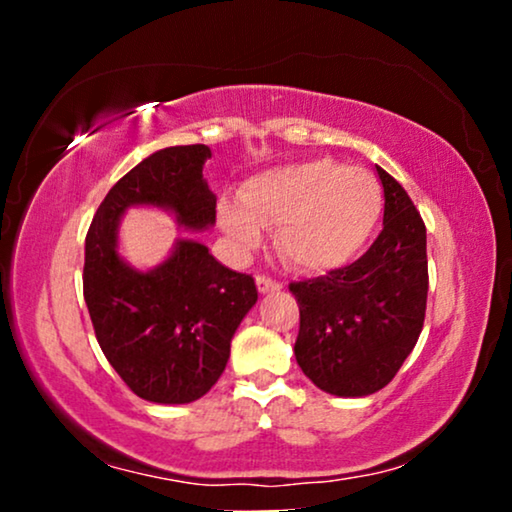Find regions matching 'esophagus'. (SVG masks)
I'll return each instance as SVG.
<instances>
[{"mask_svg":"<svg viewBox=\"0 0 512 512\" xmlns=\"http://www.w3.org/2000/svg\"><path fill=\"white\" fill-rule=\"evenodd\" d=\"M256 286L261 293H270V291H279L282 289V284L277 282V279H272L268 275H256Z\"/></svg>","mask_w":512,"mask_h":512,"instance_id":"esophagus-1","label":"esophagus"}]
</instances>
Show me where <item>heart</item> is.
I'll return each instance as SVG.
<instances>
[{
  "mask_svg": "<svg viewBox=\"0 0 512 512\" xmlns=\"http://www.w3.org/2000/svg\"><path fill=\"white\" fill-rule=\"evenodd\" d=\"M240 202L219 207L230 240L254 247L258 226L275 228L286 263L324 272L342 268L366 247L382 216V186L359 167L307 160L258 174L244 184Z\"/></svg>",
  "mask_w": 512,
  "mask_h": 512,
  "instance_id": "heart-1",
  "label": "heart"
}]
</instances>
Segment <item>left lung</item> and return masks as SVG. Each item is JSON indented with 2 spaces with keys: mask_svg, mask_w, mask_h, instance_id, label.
I'll return each mask as SVG.
<instances>
[{
  "mask_svg": "<svg viewBox=\"0 0 512 512\" xmlns=\"http://www.w3.org/2000/svg\"><path fill=\"white\" fill-rule=\"evenodd\" d=\"M384 226L359 261L291 282L300 328L296 361L319 389L368 396L394 380L424 326L426 226L405 188L377 167Z\"/></svg>",
  "mask_w": 512,
  "mask_h": 512,
  "instance_id": "obj_1",
  "label": "left lung"
}]
</instances>
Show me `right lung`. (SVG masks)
<instances>
[{
  "mask_svg": "<svg viewBox=\"0 0 512 512\" xmlns=\"http://www.w3.org/2000/svg\"><path fill=\"white\" fill-rule=\"evenodd\" d=\"M209 146L156 151L118 179L86 235L83 298L95 338L132 394L151 403H191L219 380L230 340L254 303V277L228 270L200 242L181 240L151 272L116 254V223L130 205L170 207L186 228L216 221V198L202 179Z\"/></svg>",
  "mask_w": 512,
  "mask_h": 512,
  "instance_id": "right-lung-1",
  "label": "right lung"
}]
</instances>
